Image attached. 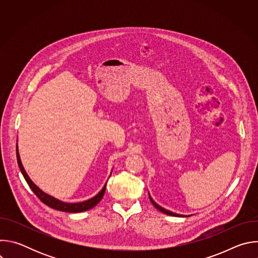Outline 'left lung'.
Returning <instances> with one entry per match:
<instances>
[{
  "label": "left lung",
  "mask_w": 258,
  "mask_h": 258,
  "mask_svg": "<svg viewBox=\"0 0 258 258\" xmlns=\"http://www.w3.org/2000/svg\"><path fill=\"white\" fill-rule=\"evenodd\" d=\"M149 198H150V201H151V203L159 210V211H161V212H163V213H165V214H168V215H172V216H185V215H181V214H177V213H174V212H171V211H169V210H167V209H165V208H163V207H161L160 205H158L152 198H151V196L149 195ZM187 216V215H186Z\"/></svg>",
  "instance_id": "obj_1"
}]
</instances>
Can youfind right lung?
Returning <instances> with one entry per match:
<instances>
[{
	"label": "right lung",
	"instance_id": "right-lung-1",
	"mask_svg": "<svg viewBox=\"0 0 258 258\" xmlns=\"http://www.w3.org/2000/svg\"><path fill=\"white\" fill-rule=\"evenodd\" d=\"M16 156H17V162H18V165H19V168L21 170V173L23 174L26 182L28 183L29 188L32 190V192L36 195V197H38L43 203H45L46 205H48L49 207L51 208H54L56 210H60V211H64V212H83V211H86V210H89L91 208H93L94 206H96L100 201L101 199L103 198L104 196V193H105V190H106V183L105 186L103 187V189L93 198L87 200V201H84V202H79V203H66V202H63V201H60L50 195H48L47 193L43 192L38 186L35 185V183L29 178V176L27 175L26 171L24 170V167L21 163V160H20V156H19V153H18V147L16 145Z\"/></svg>",
	"mask_w": 258,
	"mask_h": 258
}]
</instances>
